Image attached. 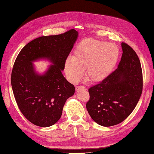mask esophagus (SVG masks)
<instances>
[{"instance_id": "esophagus-1", "label": "esophagus", "mask_w": 154, "mask_h": 154, "mask_svg": "<svg viewBox=\"0 0 154 154\" xmlns=\"http://www.w3.org/2000/svg\"><path fill=\"white\" fill-rule=\"evenodd\" d=\"M75 90L77 91H80V90H86V87H82V86H77L75 87Z\"/></svg>"}]
</instances>
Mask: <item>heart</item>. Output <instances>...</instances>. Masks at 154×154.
<instances>
[{"label":"heart","mask_w":154,"mask_h":154,"mask_svg":"<svg viewBox=\"0 0 154 154\" xmlns=\"http://www.w3.org/2000/svg\"><path fill=\"white\" fill-rule=\"evenodd\" d=\"M120 50L117 44L89 38L75 46L72 59L65 63V72L72 82H79L86 69V78L91 82H100L112 72L119 60Z\"/></svg>","instance_id":"obj_1"}]
</instances>
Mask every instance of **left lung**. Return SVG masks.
<instances>
[{
	"mask_svg": "<svg viewBox=\"0 0 154 154\" xmlns=\"http://www.w3.org/2000/svg\"><path fill=\"white\" fill-rule=\"evenodd\" d=\"M123 54L118 67L99 84L90 87L86 107L97 124L109 127L119 124L137 106L143 91L140 60L129 45L122 43Z\"/></svg>",
	"mask_w": 154,
	"mask_h": 154,
	"instance_id": "8db88e82",
	"label": "left lung"
}]
</instances>
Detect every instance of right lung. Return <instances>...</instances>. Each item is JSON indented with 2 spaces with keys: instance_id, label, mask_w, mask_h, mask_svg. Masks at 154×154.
<instances>
[{
  "instance_id": "obj_1",
  "label": "right lung",
  "mask_w": 154,
  "mask_h": 154,
  "mask_svg": "<svg viewBox=\"0 0 154 154\" xmlns=\"http://www.w3.org/2000/svg\"><path fill=\"white\" fill-rule=\"evenodd\" d=\"M77 37L74 29L38 37L27 44L15 60L11 77L15 99L21 112L35 125L49 127L56 123L66 100L74 94V86L61 72ZM40 58L54 64L42 75L34 71L32 63Z\"/></svg>"
}]
</instances>
